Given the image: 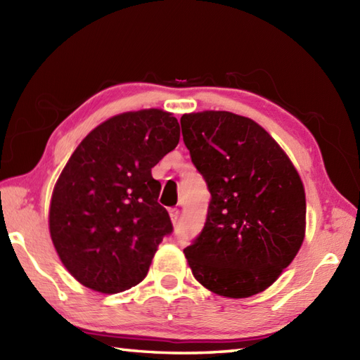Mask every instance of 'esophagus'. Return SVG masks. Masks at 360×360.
Listing matches in <instances>:
<instances>
[{"instance_id": "esophagus-1", "label": "esophagus", "mask_w": 360, "mask_h": 360, "mask_svg": "<svg viewBox=\"0 0 360 360\" xmlns=\"http://www.w3.org/2000/svg\"><path fill=\"white\" fill-rule=\"evenodd\" d=\"M168 213H170L172 223H173V224H176V223H178V219H179V209H176V207H172L170 210H168Z\"/></svg>"}]
</instances>
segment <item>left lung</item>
<instances>
[{
  "instance_id": "left-lung-1",
  "label": "left lung",
  "mask_w": 360,
  "mask_h": 360,
  "mask_svg": "<svg viewBox=\"0 0 360 360\" xmlns=\"http://www.w3.org/2000/svg\"><path fill=\"white\" fill-rule=\"evenodd\" d=\"M182 137L212 200L201 233L184 249L195 278L212 292H262L295 258L304 238L303 182L257 122L229 111L181 117Z\"/></svg>"
}]
</instances>
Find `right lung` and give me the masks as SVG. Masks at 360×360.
<instances>
[{
	"label": "right lung",
	"mask_w": 360,
	"mask_h": 360,
	"mask_svg": "<svg viewBox=\"0 0 360 360\" xmlns=\"http://www.w3.org/2000/svg\"><path fill=\"white\" fill-rule=\"evenodd\" d=\"M178 142L176 117L151 108L105 120L72 153L53 187L49 231L83 286L117 294L145 278L160 241L173 232L151 168Z\"/></svg>",
	"instance_id": "add662e5"
}]
</instances>
